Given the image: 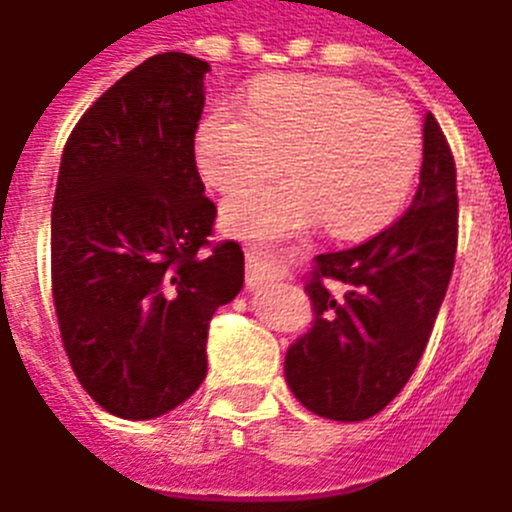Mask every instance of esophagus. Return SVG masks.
<instances>
[{"instance_id":"1","label":"esophagus","mask_w":512,"mask_h":512,"mask_svg":"<svg viewBox=\"0 0 512 512\" xmlns=\"http://www.w3.org/2000/svg\"><path fill=\"white\" fill-rule=\"evenodd\" d=\"M244 257H247V286L250 288H260L262 283L283 275L281 255L265 247V244H247Z\"/></svg>"}]
</instances>
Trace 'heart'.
<instances>
[{
    "label": "heart",
    "mask_w": 512,
    "mask_h": 512,
    "mask_svg": "<svg viewBox=\"0 0 512 512\" xmlns=\"http://www.w3.org/2000/svg\"><path fill=\"white\" fill-rule=\"evenodd\" d=\"M195 167L233 190L282 159L286 178L253 183L221 203L237 237H281L322 219L330 234L368 237L397 219L422 162V133L402 102L335 77H270L244 108L216 105L195 131Z\"/></svg>",
    "instance_id": "1"
}]
</instances>
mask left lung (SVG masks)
<instances>
[{"label": "left lung", "mask_w": 512, "mask_h": 512, "mask_svg": "<svg viewBox=\"0 0 512 512\" xmlns=\"http://www.w3.org/2000/svg\"><path fill=\"white\" fill-rule=\"evenodd\" d=\"M459 198L451 146L422 121L420 185L399 221L368 242L314 257V322L286 353V384L314 415L361 422L410 381L433 332L456 260ZM327 280L343 283L332 294Z\"/></svg>", "instance_id": "left-lung-1"}]
</instances>
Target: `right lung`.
<instances>
[{
	"instance_id": "1",
	"label": "right lung",
	"mask_w": 512,
	"mask_h": 512,
	"mask_svg": "<svg viewBox=\"0 0 512 512\" xmlns=\"http://www.w3.org/2000/svg\"><path fill=\"white\" fill-rule=\"evenodd\" d=\"M208 61L159 53L71 131L51 211L61 340L110 415L154 420L206 379L213 311L244 286L237 242L211 244L216 206L195 167Z\"/></svg>"
}]
</instances>
